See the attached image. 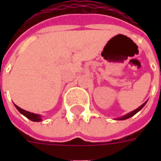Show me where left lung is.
Wrapping results in <instances>:
<instances>
[{
  "mask_svg": "<svg viewBox=\"0 0 161 161\" xmlns=\"http://www.w3.org/2000/svg\"><path fill=\"white\" fill-rule=\"evenodd\" d=\"M146 103H147V101L146 102H145V103H143L142 105H140V107L138 108H136V109H135L134 111H132V112L129 113V114H126L125 115H124V116H122V117L120 118H118V119H116L117 120H125V119H130V118H131L132 116H134V115L135 114H137L139 111H140V110L142 109L143 107L146 104Z\"/></svg>",
  "mask_w": 161,
  "mask_h": 161,
  "instance_id": "obj_1",
  "label": "left lung"
}]
</instances>
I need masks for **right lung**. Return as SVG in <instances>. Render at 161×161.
Masks as SVG:
<instances>
[{
	"mask_svg": "<svg viewBox=\"0 0 161 161\" xmlns=\"http://www.w3.org/2000/svg\"><path fill=\"white\" fill-rule=\"evenodd\" d=\"M15 107L16 108V109L18 110L21 114H23L25 117H26L27 119L31 120V121H34V122H40V121L42 120V115L37 114H34V113L28 112V111H26V110L22 109V108H21L18 107V106L16 105V104H15Z\"/></svg>",
	"mask_w": 161,
	"mask_h": 161,
	"instance_id": "obj_1",
	"label": "right lung"
}]
</instances>
